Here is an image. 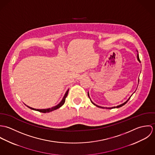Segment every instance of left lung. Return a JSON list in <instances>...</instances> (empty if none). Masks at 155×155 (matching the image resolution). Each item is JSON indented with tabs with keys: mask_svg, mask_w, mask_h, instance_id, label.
<instances>
[{
	"mask_svg": "<svg viewBox=\"0 0 155 155\" xmlns=\"http://www.w3.org/2000/svg\"><path fill=\"white\" fill-rule=\"evenodd\" d=\"M138 52V51H137ZM137 59H138V61L140 63V58H139V55H138V54H137ZM138 82H139V79H138ZM88 95L89 98V99H90V97H89V93L88 92ZM132 96V95H131ZM131 97L128 98V100L127 101H125V103H124L123 104H120V105H119V106H116V107H106V109H114V108H119V107H122V106H123L124 105H125L127 102H128V101L130 99V98H131ZM90 100H91V99H90ZM91 103L93 104H94L95 106H96L97 107H100V108H102V109H104L105 107H101V106H97V104H94L91 100Z\"/></svg>",
	"mask_w": 155,
	"mask_h": 155,
	"instance_id": "obj_1",
	"label": "left lung"
}]
</instances>
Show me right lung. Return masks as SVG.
<instances>
[{"mask_svg": "<svg viewBox=\"0 0 155 155\" xmlns=\"http://www.w3.org/2000/svg\"><path fill=\"white\" fill-rule=\"evenodd\" d=\"M68 90H69V89L66 92V94H65L64 97L63 98L62 100L61 101V102H60L58 105H57V106H54V107H52L49 108V109H36L30 107H29V106H27V107H28L29 109H32V110H33L38 111L42 112V113H49V112H50V111H52L55 110H56V109H58V108L61 107L64 104L65 101H66V98L67 96V95H68Z\"/></svg>", "mask_w": 155, "mask_h": 155, "instance_id": "add662e5", "label": "right lung"}]
</instances>
